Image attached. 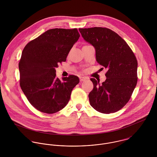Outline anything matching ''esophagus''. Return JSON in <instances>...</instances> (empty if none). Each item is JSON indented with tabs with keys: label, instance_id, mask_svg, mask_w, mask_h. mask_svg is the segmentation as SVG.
<instances>
[{
	"label": "esophagus",
	"instance_id": "34e87169",
	"mask_svg": "<svg viewBox=\"0 0 157 157\" xmlns=\"http://www.w3.org/2000/svg\"><path fill=\"white\" fill-rule=\"evenodd\" d=\"M86 79V78L85 77H80V80L81 82L85 81Z\"/></svg>",
	"mask_w": 157,
	"mask_h": 157
}]
</instances>
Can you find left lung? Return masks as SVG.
Segmentation results:
<instances>
[{
    "mask_svg": "<svg viewBox=\"0 0 157 157\" xmlns=\"http://www.w3.org/2000/svg\"><path fill=\"white\" fill-rule=\"evenodd\" d=\"M82 37L95 49L97 62L108 69L106 79L90 78L94 88L89 94L90 106L98 112L110 113L124 107L137 83L138 63L127 43L110 29L79 28Z\"/></svg>",
    "mask_w": 157,
    "mask_h": 157,
    "instance_id": "1",
    "label": "left lung"
}]
</instances>
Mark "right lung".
Segmentation results:
<instances>
[{"label": "right lung", "instance_id": "add662e5", "mask_svg": "<svg viewBox=\"0 0 157 157\" xmlns=\"http://www.w3.org/2000/svg\"><path fill=\"white\" fill-rule=\"evenodd\" d=\"M79 37L76 28L51 29L24 48L19 63L20 85L29 103L38 111L54 113L68 103L79 78L71 75L60 80L56 77V68L66 61Z\"/></svg>", "mask_w": 157, "mask_h": 157}]
</instances>
